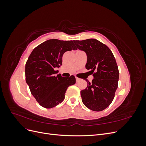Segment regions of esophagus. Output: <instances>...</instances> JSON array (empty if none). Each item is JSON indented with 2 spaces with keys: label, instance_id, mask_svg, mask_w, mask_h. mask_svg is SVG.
<instances>
[{
  "label": "esophagus",
  "instance_id": "obj_1",
  "mask_svg": "<svg viewBox=\"0 0 146 146\" xmlns=\"http://www.w3.org/2000/svg\"><path fill=\"white\" fill-rule=\"evenodd\" d=\"M76 82H78L79 81H80V78H78V77H76Z\"/></svg>",
  "mask_w": 146,
  "mask_h": 146
}]
</instances>
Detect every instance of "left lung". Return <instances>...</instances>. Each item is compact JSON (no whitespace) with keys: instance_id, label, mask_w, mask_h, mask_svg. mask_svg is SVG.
<instances>
[{"instance_id":"1","label":"left lung","mask_w":146,"mask_h":146,"mask_svg":"<svg viewBox=\"0 0 146 146\" xmlns=\"http://www.w3.org/2000/svg\"><path fill=\"white\" fill-rule=\"evenodd\" d=\"M77 48L86 52V69L94 79L87 82L86 89L80 92L87 108L95 111L107 108L114 99L118 86L119 69L115 58L108 46L95 39L74 41Z\"/></svg>"}]
</instances>
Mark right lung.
Returning a JSON list of instances; mask_svg holds the SVG:
<instances>
[{
	"mask_svg": "<svg viewBox=\"0 0 146 146\" xmlns=\"http://www.w3.org/2000/svg\"><path fill=\"white\" fill-rule=\"evenodd\" d=\"M72 41L48 39L35 47L25 64V80L31 93L38 104L46 108H51L62 102L66 90L76 83L71 76L64 78L58 74L55 68L62 64L66 52L77 50Z\"/></svg>",
	"mask_w": 146,
	"mask_h": 146,
	"instance_id": "obj_1",
	"label": "right lung"
}]
</instances>
